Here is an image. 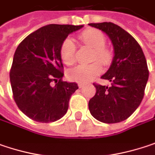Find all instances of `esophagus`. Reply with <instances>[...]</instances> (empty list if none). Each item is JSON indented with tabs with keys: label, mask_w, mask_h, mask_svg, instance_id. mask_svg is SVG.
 I'll return each mask as SVG.
<instances>
[{
	"label": "esophagus",
	"mask_w": 155,
	"mask_h": 155,
	"mask_svg": "<svg viewBox=\"0 0 155 155\" xmlns=\"http://www.w3.org/2000/svg\"><path fill=\"white\" fill-rule=\"evenodd\" d=\"M78 87H79V88H81V87H83L84 86V83L79 82V83H78Z\"/></svg>",
	"instance_id": "34e87169"
}]
</instances>
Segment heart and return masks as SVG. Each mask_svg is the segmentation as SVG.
Returning <instances> with one entry per match:
<instances>
[{
	"label": "heart",
	"mask_w": 155,
	"mask_h": 155,
	"mask_svg": "<svg viewBox=\"0 0 155 155\" xmlns=\"http://www.w3.org/2000/svg\"><path fill=\"white\" fill-rule=\"evenodd\" d=\"M79 39L84 44L94 48V59L99 60L89 64H79L76 67H73L68 71V78L74 81L78 82H86L97 75H99L101 70L102 62L104 65H108L112 61V52L106 48L105 35L99 30L96 29H87L82 31L78 35ZM76 54V45L74 41L70 38L65 39L60 48V55L61 60L66 64H71L75 61Z\"/></svg>",
	"instance_id": "b5f03b06"
}]
</instances>
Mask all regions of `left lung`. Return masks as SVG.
Returning <instances> with one entry per match:
<instances>
[{"label":"left lung","instance_id":"obj_1","mask_svg":"<svg viewBox=\"0 0 155 155\" xmlns=\"http://www.w3.org/2000/svg\"><path fill=\"white\" fill-rule=\"evenodd\" d=\"M111 39L114 58L102 79L110 86L94 84L96 94L89 101L91 115L100 122L116 124L126 120L140 105L149 71L143 50L137 40L123 28L110 22L89 24Z\"/></svg>","mask_w":155,"mask_h":155}]
</instances>
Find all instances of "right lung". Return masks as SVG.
Instances as JSON below:
<instances>
[{
    "label": "right lung",
    "mask_w": 155,
    "mask_h": 155,
    "mask_svg": "<svg viewBox=\"0 0 155 155\" xmlns=\"http://www.w3.org/2000/svg\"><path fill=\"white\" fill-rule=\"evenodd\" d=\"M83 25H48L28 35L17 47L9 78L18 108L39 123H52L67 113L78 86L62 81L61 43ZM56 85L53 87L51 82Z\"/></svg>",
    "instance_id": "obj_1"
}]
</instances>
